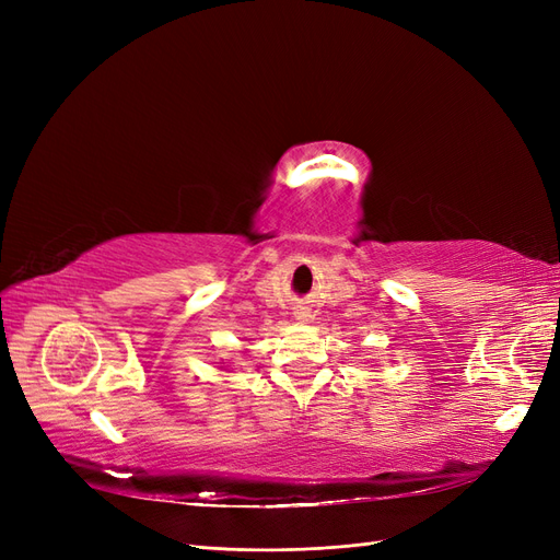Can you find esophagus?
I'll return each mask as SVG.
<instances>
[{
    "label": "esophagus",
    "instance_id": "esophagus-1",
    "mask_svg": "<svg viewBox=\"0 0 560 560\" xmlns=\"http://www.w3.org/2000/svg\"><path fill=\"white\" fill-rule=\"evenodd\" d=\"M294 317H296L299 322H308V319H311V311H308V308H296V311H294Z\"/></svg>",
    "mask_w": 560,
    "mask_h": 560
}]
</instances>
